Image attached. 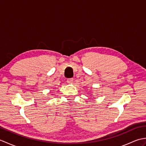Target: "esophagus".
Returning a JSON list of instances; mask_svg holds the SVG:
<instances>
[{
  "label": "esophagus",
  "mask_w": 146,
  "mask_h": 146,
  "mask_svg": "<svg viewBox=\"0 0 146 146\" xmlns=\"http://www.w3.org/2000/svg\"><path fill=\"white\" fill-rule=\"evenodd\" d=\"M73 78H68L67 79V83H73Z\"/></svg>",
  "instance_id": "34e87169"
}]
</instances>
